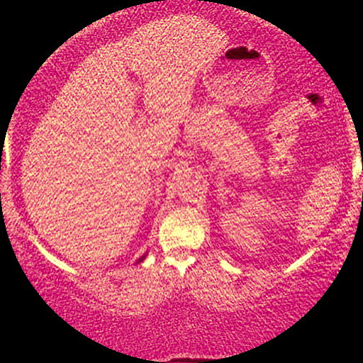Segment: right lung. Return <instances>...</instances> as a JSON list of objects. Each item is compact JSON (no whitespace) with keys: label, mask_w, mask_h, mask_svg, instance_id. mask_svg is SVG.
Returning <instances> with one entry per match:
<instances>
[{"label":"right lung","mask_w":363,"mask_h":363,"mask_svg":"<svg viewBox=\"0 0 363 363\" xmlns=\"http://www.w3.org/2000/svg\"><path fill=\"white\" fill-rule=\"evenodd\" d=\"M143 259H145V256H141V257H140V259H138V262H141V261H143Z\"/></svg>","instance_id":"1"}]
</instances>
